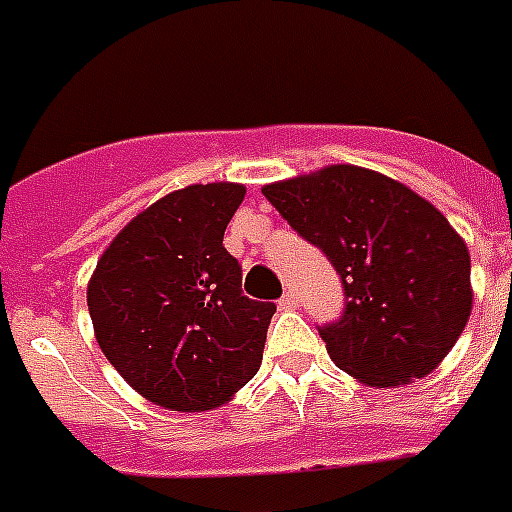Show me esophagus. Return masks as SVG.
Here are the masks:
<instances>
[{
  "label": "esophagus",
  "instance_id": "obj_1",
  "mask_svg": "<svg viewBox=\"0 0 512 512\" xmlns=\"http://www.w3.org/2000/svg\"><path fill=\"white\" fill-rule=\"evenodd\" d=\"M278 305L284 307V310H297V305H299V302H297V294H294L292 289H286L284 297L278 299Z\"/></svg>",
  "mask_w": 512,
  "mask_h": 512
}]
</instances>
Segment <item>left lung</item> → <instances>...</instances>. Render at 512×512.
<instances>
[{
	"instance_id": "left-lung-1",
	"label": "left lung",
	"mask_w": 512,
	"mask_h": 512,
	"mask_svg": "<svg viewBox=\"0 0 512 512\" xmlns=\"http://www.w3.org/2000/svg\"><path fill=\"white\" fill-rule=\"evenodd\" d=\"M263 194L342 278V315L318 334L344 373L384 389L442 363L471 315V255L431 202L357 165L268 184Z\"/></svg>"
}]
</instances>
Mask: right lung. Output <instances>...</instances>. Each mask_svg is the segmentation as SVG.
I'll list each match as a JSON object with an SVG mask.
<instances>
[{"instance_id":"1","label":"right lung","mask_w":512,"mask_h":512,"mask_svg":"<svg viewBox=\"0 0 512 512\" xmlns=\"http://www.w3.org/2000/svg\"><path fill=\"white\" fill-rule=\"evenodd\" d=\"M244 191L226 181L157 199L112 239L89 281L105 357L168 410H213L263 363L276 305L244 297L242 265L223 247Z\"/></svg>"}]
</instances>
